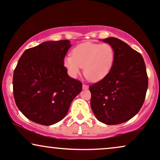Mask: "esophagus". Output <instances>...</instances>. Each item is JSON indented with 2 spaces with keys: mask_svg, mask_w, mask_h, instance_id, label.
I'll use <instances>...</instances> for the list:
<instances>
[{
  "mask_svg": "<svg viewBox=\"0 0 160 160\" xmlns=\"http://www.w3.org/2000/svg\"><path fill=\"white\" fill-rule=\"evenodd\" d=\"M82 88H83V89H88V85H87V84H82Z\"/></svg>",
  "mask_w": 160,
  "mask_h": 160,
  "instance_id": "obj_1",
  "label": "esophagus"
}]
</instances>
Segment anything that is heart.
<instances>
[{"mask_svg": "<svg viewBox=\"0 0 160 160\" xmlns=\"http://www.w3.org/2000/svg\"><path fill=\"white\" fill-rule=\"evenodd\" d=\"M115 56V51L109 44L85 42L73 48L72 56L64 58L63 66L72 78H76L83 67L88 80L99 82L109 73Z\"/></svg>", "mask_w": 160, "mask_h": 160, "instance_id": "1", "label": "heart"}]
</instances>
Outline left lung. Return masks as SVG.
<instances>
[{
    "instance_id": "8db88e82",
    "label": "left lung",
    "mask_w": 160,
    "mask_h": 160,
    "mask_svg": "<svg viewBox=\"0 0 160 160\" xmlns=\"http://www.w3.org/2000/svg\"><path fill=\"white\" fill-rule=\"evenodd\" d=\"M102 40L114 48L115 61L109 73L89 87L91 106L99 121L120 124L138 114L143 105L148 87L146 66L142 54L123 41Z\"/></svg>"
}]
</instances>
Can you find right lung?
Listing matches in <instances>:
<instances>
[{
    "mask_svg": "<svg viewBox=\"0 0 160 160\" xmlns=\"http://www.w3.org/2000/svg\"><path fill=\"white\" fill-rule=\"evenodd\" d=\"M68 39L48 41L25 50L13 73V95L26 118L41 125L61 121L82 84L71 78L63 66Z\"/></svg>",
    "mask_w": 160,
    "mask_h": 160,
    "instance_id": "obj_1",
    "label": "right lung"
}]
</instances>
